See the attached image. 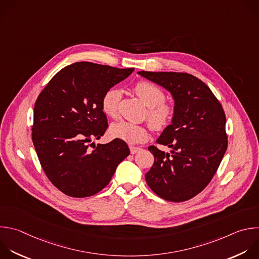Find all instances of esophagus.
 Returning a JSON list of instances; mask_svg holds the SVG:
<instances>
[{"mask_svg":"<svg viewBox=\"0 0 259 259\" xmlns=\"http://www.w3.org/2000/svg\"><path fill=\"white\" fill-rule=\"evenodd\" d=\"M129 148H130V152H131L132 154H134V153L138 152L139 150H141V148H140L139 146H133V145H130V146H129Z\"/></svg>","mask_w":259,"mask_h":259,"instance_id":"34e87169","label":"esophagus"}]
</instances>
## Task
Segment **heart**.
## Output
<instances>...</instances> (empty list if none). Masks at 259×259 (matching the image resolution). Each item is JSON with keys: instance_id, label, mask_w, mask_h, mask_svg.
<instances>
[{"instance_id": "obj_1", "label": "heart", "mask_w": 259, "mask_h": 259, "mask_svg": "<svg viewBox=\"0 0 259 259\" xmlns=\"http://www.w3.org/2000/svg\"><path fill=\"white\" fill-rule=\"evenodd\" d=\"M134 92L140 101L147 107L146 116L152 127L156 130L164 129L175 116V107L164 102V94L153 83L140 81L135 84ZM121 92L111 89L102 98L103 112L112 118L119 116ZM111 134L115 138L127 143H138L146 140L149 134L148 124H135L128 121H120L111 126Z\"/></svg>"}]
</instances>
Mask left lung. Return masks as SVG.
I'll use <instances>...</instances> for the list:
<instances>
[{
  "mask_svg": "<svg viewBox=\"0 0 259 259\" xmlns=\"http://www.w3.org/2000/svg\"><path fill=\"white\" fill-rule=\"evenodd\" d=\"M166 90L174 100L175 116L151 145L154 162L145 174L150 189L174 202L201 192L214 176L228 146L226 116L208 86L193 75L178 72H138Z\"/></svg>",
  "mask_w": 259,
  "mask_h": 259,
  "instance_id": "1",
  "label": "left lung"
}]
</instances>
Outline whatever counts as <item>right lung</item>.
I'll list each match as a JSON object with an SVG mask.
<instances>
[{"label": "right lung", "mask_w": 259, "mask_h": 259, "mask_svg": "<svg viewBox=\"0 0 259 259\" xmlns=\"http://www.w3.org/2000/svg\"><path fill=\"white\" fill-rule=\"evenodd\" d=\"M133 71L74 63L59 71L38 96L33 110V145L47 177L66 195L97 194L130 154L126 142L118 138L107 144L89 143L100 139L108 128L103 96Z\"/></svg>", "instance_id": "right-lung-1"}]
</instances>
